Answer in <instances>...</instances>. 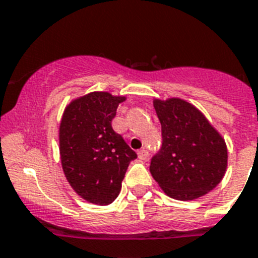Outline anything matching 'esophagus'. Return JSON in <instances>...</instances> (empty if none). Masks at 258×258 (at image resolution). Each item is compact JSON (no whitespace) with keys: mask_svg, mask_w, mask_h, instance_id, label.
Wrapping results in <instances>:
<instances>
[{"mask_svg":"<svg viewBox=\"0 0 258 258\" xmlns=\"http://www.w3.org/2000/svg\"><path fill=\"white\" fill-rule=\"evenodd\" d=\"M137 156H139V159H140V160H146V159H148V156H149L148 150L143 149V150H140L139 153H137Z\"/></svg>","mask_w":258,"mask_h":258,"instance_id":"1","label":"esophagus"}]
</instances>
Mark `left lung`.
<instances>
[{
  "instance_id": "obj_1",
  "label": "left lung",
  "mask_w": 258,
  "mask_h": 258,
  "mask_svg": "<svg viewBox=\"0 0 258 258\" xmlns=\"http://www.w3.org/2000/svg\"><path fill=\"white\" fill-rule=\"evenodd\" d=\"M163 145L150 173L165 195L191 201L215 188L228 167V149L204 113L180 98L154 99Z\"/></svg>"
}]
</instances>
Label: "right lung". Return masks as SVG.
I'll return each mask as SVG.
<instances>
[{
  "mask_svg": "<svg viewBox=\"0 0 258 258\" xmlns=\"http://www.w3.org/2000/svg\"><path fill=\"white\" fill-rule=\"evenodd\" d=\"M126 96L93 91L66 105L58 130L59 156L70 186L85 201L109 205L121 192L136 153L112 128Z\"/></svg>",
  "mask_w": 258,
  "mask_h": 258,
  "instance_id": "add662e5",
  "label": "right lung"
}]
</instances>
